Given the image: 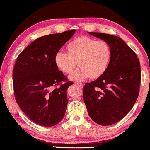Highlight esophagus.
Instances as JSON below:
<instances>
[{"mask_svg":"<svg viewBox=\"0 0 150 150\" xmlns=\"http://www.w3.org/2000/svg\"><path fill=\"white\" fill-rule=\"evenodd\" d=\"M75 85H76L77 86H79V87H81V88H83V85L82 83H76Z\"/></svg>","mask_w":150,"mask_h":150,"instance_id":"esophagus-1","label":"esophagus"}]
</instances>
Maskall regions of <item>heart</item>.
<instances>
[{"label": "heart", "instance_id": "heart-1", "mask_svg": "<svg viewBox=\"0 0 150 150\" xmlns=\"http://www.w3.org/2000/svg\"><path fill=\"white\" fill-rule=\"evenodd\" d=\"M65 48L67 53L57 52L54 61L59 70L65 74L72 72L78 63L81 67L69 76L71 81L98 79L107 70L111 50L105 41L81 36L69 42Z\"/></svg>", "mask_w": 150, "mask_h": 150}]
</instances>
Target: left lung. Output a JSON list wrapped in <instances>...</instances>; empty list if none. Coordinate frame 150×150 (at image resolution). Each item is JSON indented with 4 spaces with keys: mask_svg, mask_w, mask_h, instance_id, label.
Wrapping results in <instances>:
<instances>
[{
    "mask_svg": "<svg viewBox=\"0 0 150 150\" xmlns=\"http://www.w3.org/2000/svg\"><path fill=\"white\" fill-rule=\"evenodd\" d=\"M105 41L111 50L107 70L83 88V100L91 120L102 126L118 122L136 102L141 83V67L135 52L117 36L89 32Z\"/></svg>",
    "mask_w": 150,
    "mask_h": 150,
    "instance_id": "obj_1",
    "label": "left lung"
}]
</instances>
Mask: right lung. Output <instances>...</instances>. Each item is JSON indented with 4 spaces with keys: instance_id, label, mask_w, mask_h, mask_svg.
Here are the masks:
<instances>
[{
    "instance_id": "right-lung-1",
    "label": "right lung",
    "mask_w": 150,
    "mask_h": 150,
    "mask_svg": "<svg viewBox=\"0 0 150 150\" xmlns=\"http://www.w3.org/2000/svg\"><path fill=\"white\" fill-rule=\"evenodd\" d=\"M76 30L39 38L18 57L13 71L16 102L28 117L43 126H55L62 120L67 105V90L72 82L55 65V54ZM62 81L66 83L60 85ZM57 85H60L56 88Z\"/></svg>"
}]
</instances>
